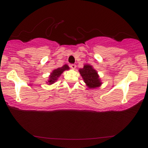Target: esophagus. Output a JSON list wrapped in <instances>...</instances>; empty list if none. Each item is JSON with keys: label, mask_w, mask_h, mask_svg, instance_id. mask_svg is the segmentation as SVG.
<instances>
[{"label": "esophagus", "mask_w": 148, "mask_h": 148, "mask_svg": "<svg viewBox=\"0 0 148 148\" xmlns=\"http://www.w3.org/2000/svg\"><path fill=\"white\" fill-rule=\"evenodd\" d=\"M71 68L72 69H75V68H76V65H75V64H71Z\"/></svg>", "instance_id": "34e87169"}]
</instances>
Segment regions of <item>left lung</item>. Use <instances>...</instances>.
Listing matches in <instances>:
<instances>
[{"label":"left lung","mask_w":148,"mask_h":148,"mask_svg":"<svg viewBox=\"0 0 148 148\" xmlns=\"http://www.w3.org/2000/svg\"><path fill=\"white\" fill-rule=\"evenodd\" d=\"M79 72L82 77L85 84H86V86L90 89L99 88L102 84L97 71L90 64H84V68L79 69Z\"/></svg>","instance_id":"obj_1"}]
</instances>
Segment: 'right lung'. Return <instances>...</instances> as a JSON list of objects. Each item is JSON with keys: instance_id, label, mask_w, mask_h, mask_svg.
Wrapping results in <instances>:
<instances>
[{"instance_id": "obj_1", "label": "right lung", "mask_w": 148, "mask_h": 148, "mask_svg": "<svg viewBox=\"0 0 148 148\" xmlns=\"http://www.w3.org/2000/svg\"><path fill=\"white\" fill-rule=\"evenodd\" d=\"M69 69V66L66 64H64L61 67L55 69L51 72V73L48 77V80L46 82V83H47L48 85L53 84L54 83H55L58 80V77L61 75V74L64 71H67Z\"/></svg>"}]
</instances>
